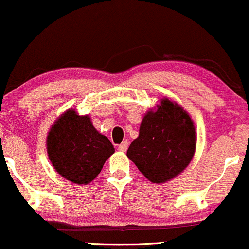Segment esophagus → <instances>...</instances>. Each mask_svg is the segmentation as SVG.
<instances>
[{
    "label": "esophagus",
    "mask_w": 249,
    "mask_h": 249,
    "mask_svg": "<svg viewBox=\"0 0 249 249\" xmlns=\"http://www.w3.org/2000/svg\"><path fill=\"white\" fill-rule=\"evenodd\" d=\"M128 146H129V142H127V141H124V142H122L120 145H119V147H118V149L120 152H125L128 149Z\"/></svg>",
    "instance_id": "esophagus-1"
}]
</instances>
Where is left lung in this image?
<instances>
[{"mask_svg": "<svg viewBox=\"0 0 249 249\" xmlns=\"http://www.w3.org/2000/svg\"><path fill=\"white\" fill-rule=\"evenodd\" d=\"M195 149L196 131L190 115L176 102L162 98L156 110L144 115L127 156L149 181L163 183L188 166Z\"/></svg>", "mask_w": 249, "mask_h": 249, "instance_id": "obj_1", "label": "left lung"}]
</instances>
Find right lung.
<instances>
[{
  "label": "right lung",
  "mask_w": 249,
  "mask_h": 249,
  "mask_svg": "<svg viewBox=\"0 0 249 249\" xmlns=\"http://www.w3.org/2000/svg\"><path fill=\"white\" fill-rule=\"evenodd\" d=\"M47 154L55 171L76 185H88L114 153L107 137L98 132L88 115L73 108L52 124L46 138Z\"/></svg>",
  "instance_id": "1"
}]
</instances>
